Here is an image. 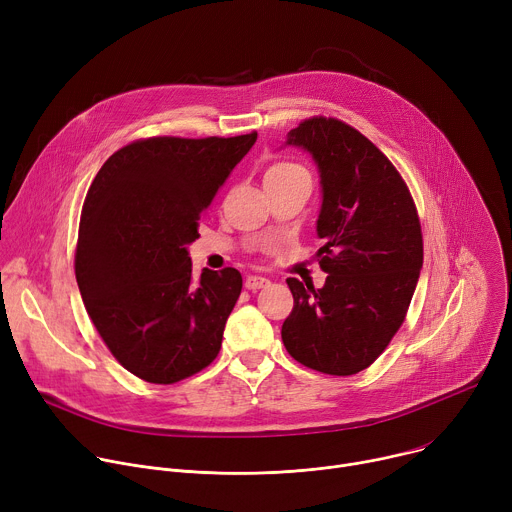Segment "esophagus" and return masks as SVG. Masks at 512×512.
<instances>
[{
	"label": "esophagus",
	"mask_w": 512,
	"mask_h": 512,
	"mask_svg": "<svg viewBox=\"0 0 512 512\" xmlns=\"http://www.w3.org/2000/svg\"><path fill=\"white\" fill-rule=\"evenodd\" d=\"M269 284V280L267 277H261V275H249L247 280H245V288L247 290H259V288H265Z\"/></svg>",
	"instance_id": "esophagus-1"
}]
</instances>
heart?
Masks as SVG:
<instances>
[{"mask_svg":"<svg viewBox=\"0 0 512 512\" xmlns=\"http://www.w3.org/2000/svg\"><path fill=\"white\" fill-rule=\"evenodd\" d=\"M294 169H300V167L290 165V163H277V165H273L267 173H286V171H294Z\"/></svg>","mask_w":512,"mask_h":512,"instance_id":"heart-1","label":"heart"}]
</instances>
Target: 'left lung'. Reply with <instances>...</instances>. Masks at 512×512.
Instances as JSON below:
<instances>
[{
	"instance_id": "left-lung-1",
	"label": "left lung",
	"mask_w": 512,
	"mask_h": 512,
	"mask_svg": "<svg viewBox=\"0 0 512 512\" xmlns=\"http://www.w3.org/2000/svg\"><path fill=\"white\" fill-rule=\"evenodd\" d=\"M320 175L316 235L322 288L288 277L294 308L282 341L302 365L353 376L374 363L404 322L423 267V235L396 167L371 141L335 118L292 128Z\"/></svg>"
}]
</instances>
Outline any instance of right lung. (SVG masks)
<instances>
[{"label":"right lung","instance_id":"add662e5","mask_svg":"<svg viewBox=\"0 0 512 512\" xmlns=\"http://www.w3.org/2000/svg\"><path fill=\"white\" fill-rule=\"evenodd\" d=\"M257 132L232 138L155 136L116 151L83 202L75 277L112 355L151 384L210 365L243 277L235 267L192 275L198 220Z\"/></svg>","mask_w":512,"mask_h":512}]
</instances>
